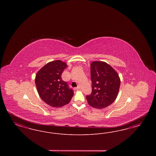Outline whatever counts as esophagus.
I'll return each instance as SVG.
<instances>
[{
    "label": "esophagus",
    "instance_id": "obj_1",
    "mask_svg": "<svg viewBox=\"0 0 156 156\" xmlns=\"http://www.w3.org/2000/svg\"><path fill=\"white\" fill-rule=\"evenodd\" d=\"M80 88V86H78L77 87H75V88H74V90H79Z\"/></svg>",
    "mask_w": 156,
    "mask_h": 156
}]
</instances>
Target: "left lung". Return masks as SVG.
<instances>
[{"mask_svg": "<svg viewBox=\"0 0 156 156\" xmlns=\"http://www.w3.org/2000/svg\"><path fill=\"white\" fill-rule=\"evenodd\" d=\"M92 93L86 98L90 106L102 109L111 105L119 93L120 80L112 67L104 61L90 63Z\"/></svg>", "mask_w": 156, "mask_h": 156, "instance_id": "left-lung-1", "label": "left lung"}]
</instances>
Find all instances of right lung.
Returning <instances> with one entry per match:
<instances>
[{
	"instance_id": "obj_1",
	"label": "right lung",
	"mask_w": 156,
	"mask_h": 156,
	"mask_svg": "<svg viewBox=\"0 0 156 156\" xmlns=\"http://www.w3.org/2000/svg\"><path fill=\"white\" fill-rule=\"evenodd\" d=\"M67 67V63L61 60L48 62L38 72L35 83L39 96L45 103L54 108H60L68 104L74 95L61 74Z\"/></svg>"
}]
</instances>
